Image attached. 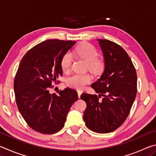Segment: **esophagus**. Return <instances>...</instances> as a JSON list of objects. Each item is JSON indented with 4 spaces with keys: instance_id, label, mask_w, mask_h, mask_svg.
<instances>
[{
    "instance_id": "esophagus-1",
    "label": "esophagus",
    "mask_w": 156,
    "mask_h": 156,
    "mask_svg": "<svg viewBox=\"0 0 156 156\" xmlns=\"http://www.w3.org/2000/svg\"><path fill=\"white\" fill-rule=\"evenodd\" d=\"M77 93H78V98H80V97L81 94H82V91L78 90V91H77Z\"/></svg>"
}]
</instances>
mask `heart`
<instances>
[{"mask_svg": "<svg viewBox=\"0 0 156 156\" xmlns=\"http://www.w3.org/2000/svg\"><path fill=\"white\" fill-rule=\"evenodd\" d=\"M76 53L79 57L84 60L87 64L89 70L94 73H100L104 69V62L101 60L96 59L98 52L95 47L88 43H84L78 46ZM72 62V56L71 53H67L61 60V67L63 72L69 71ZM91 80L89 74H73L68 78L67 84L70 87L81 89Z\"/></svg>", "mask_w": 156, "mask_h": 156, "instance_id": "obj_1", "label": "heart"}]
</instances>
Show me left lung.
<instances>
[{
    "label": "left lung",
    "mask_w": 156,
    "mask_h": 156,
    "mask_svg": "<svg viewBox=\"0 0 156 156\" xmlns=\"http://www.w3.org/2000/svg\"><path fill=\"white\" fill-rule=\"evenodd\" d=\"M105 68L91 87L98 95L83 93L87 108L83 120L87 127L99 133L115 131L129 114L137 93L135 67L125 50L106 39H98ZM102 97V99L100 98Z\"/></svg>",
    "instance_id": "left-lung-1"
}]
</instances>
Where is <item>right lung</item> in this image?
I'll use <instances>...</instances> for the list:
<instances>
[{
	"mask_svg": "<svg viewBox=\"0 0 156 156\" xmlns=\"http://www.w3.org/2000/svg\"><path fill=\"white\" fill-rule=\"evenodd\" d=\"M76 41L51 39L36 44L21 60L14 80L16 102L20 114L34 131L53 134L65 125L67 113L78 100L74 89L58 95L49 89L62 75L61 60Z\"/></svg>",
	"mask_w": 156,
	"mask_h": 156,
	"instance_id": "obj_1",
	"label": "right lung"
}]
</instances>
